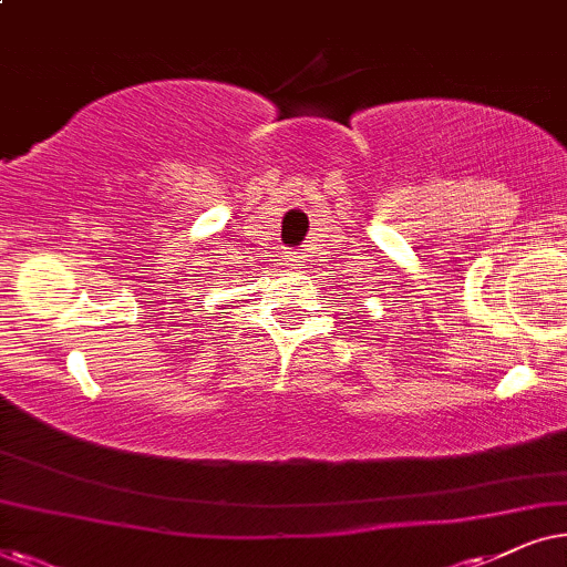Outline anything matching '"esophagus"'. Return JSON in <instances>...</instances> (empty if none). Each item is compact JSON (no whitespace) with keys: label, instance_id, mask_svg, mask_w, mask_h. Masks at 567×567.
Instances as JSON below:
<instances>
[{"label":"esophagus","instance_id":"34e87169","mask_svg":"<svg viewBox=\"0 0 567 567\" xmlns=\"http://www.w3.org/2000/svg\"><path fill=\"white\" fill-rule=\"evenodd\" d=\"M288 267L290 269H303L306 267L303 251H288Z\"/></svg>","mask_w":567,"mask_h":567}]
</instances>
